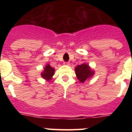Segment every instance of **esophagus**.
I'll return each instance as SVG.
<instances>
[{"mask_svg": "<svg viewBox=\"0 0 132 132\" xmlns=\"http://www.w3.org/2000/svg\"><path fill=\"white\" fill-rule=\"evenodd\" d=\"M64 65H70V63L69 62H65V63H64Z\"/></svg>", "mask_w": 132, "mask_h": 132, "instance_id": "34e87169", "label": "esophagus"}]
</instances>
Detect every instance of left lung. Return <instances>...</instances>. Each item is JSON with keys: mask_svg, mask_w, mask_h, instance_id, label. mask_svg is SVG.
I'll list each match as a JSON object with an SVG mask.
<instances>
[{"mask_svg": "<svg viewBox=\"0 0 132 132\" xmlns=\"http://www.w3.org/2000/svg\"><path fill=\"white\" fill-rule=\"evenodd\" d=\"M75 73L78 80L83 83L88 79H90L94 75V71L91 69L89 65L86 63L79 65L75 68Z\"/></svg>", "mask_w": 132, "mask_h": 132, "instance_id": "1", "label": "left lung"}]
</instances>
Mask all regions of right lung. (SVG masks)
<instances>
[{"instance_id":"add662e5","label":"right lung","mask_w":132,"mask_h":132,"mask_svg":"<svg viewBox=\"0 0 132 132\" xmlns=\"http://www.w3.org/2000/svg\"><path fill=\"white\" fill-rule=\"evenodd\" d=\"M54 74L55 69L53 68L50 64H47L45 65V67H44L43 71L41 73V76L45 80L50 81L52 79Z\"/></svg>"}]
</instances>
